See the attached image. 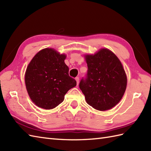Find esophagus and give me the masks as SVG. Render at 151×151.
<instances>
[{"label": "esophagus", "instance_id": "1", "mask_svg": "<svg viewBox=\"0 0 151 151\" xmlns=\"http://www.w3.org/2000/svg\"><path fill=\"white\" fill-rule=\"evenodd\" d=\"M75 80H76V84H77V85L78 84V83H79V77H76L75 78Z\"/></svg>", "mask_w": 151, "mask_h": 151}]
</instances>
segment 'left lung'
Returning a JSON list of instances; mask_svg holds the SVG:
<instances>
[{"label":"left lung","instance_id":"1","mask_svg":"<svg viewBox=\"0 0 151 151\" xmlns=\"http://www.w3.org/2000/svg\"><path fill=\"white\" fill-rule=\"evenodd\" d=\"M88 71L79 88L87 103L96 110L114 107L123 97L127 79L123 65L115 54L102 49L94 55H86Z\"/></svg>","mask_w":151,"mask_h":151}]
</instances>
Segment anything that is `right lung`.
I'll return each instance as SVG.
<instances>
[{"mask_svg":"<svg viewBox=\"0 0 151 151\" xmlns=\"http://www.w3.org/2000/svg\"><path fill=\"white\" fill-rule=\"evenodd\" d=\"M65 55L52 49L37 53L28 64L25 84L32 101L38 107L50 110L63 101L64 96L76 82L69 75Z\"/></svg>","mask_w":151,"mask_h":151,"instance_id":"obj_1","label":"right lung"}]
</instances>
